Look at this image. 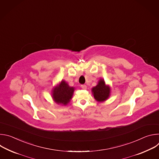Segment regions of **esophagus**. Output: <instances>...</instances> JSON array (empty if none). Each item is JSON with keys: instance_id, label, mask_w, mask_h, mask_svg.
Returning <instances> with one entry per match:
<instances>
[{"instance_id": "obj_1", "label": "esophagus", "mask_w": 159, "mask_h": 159, "mask_svg": "<svg viewBox=\"0 0 159 159\" xmlns=\"http://www.w3.org/2000/svg\"><path fill=\"white\" fill-rule=\"evenodd\" d=\"M81 87H82L83 89H87V85H81Z\"/></svg>"}]
</instances>
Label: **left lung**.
<instances>
[{"instance_id":"1","label":"left lung","mask_w":159,"mask_h":159,"mask_svg":"<svg viewBox=\"0 0 159 159\" xmlns=\"http://www.w3.org/2000/svg\"><path fill=\"white\" fill-rule=\"evenodd\" d=\"M111 89L109 85H107L103 79H100L98 85L92 89V93L94 99L99 102L107 100L110 96Z\"/></svg>"}]
</instances>
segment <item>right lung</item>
<instances>
[{
    "label": "right lung",
    "mask_w": 159,
    "mask_h": 159,
    "mask_svg": "<svg viewBox=\"0 0 159 159\" xmlns=\"http://www.w3.org/2000/svg\"><path fill=\"white\" fill-rule=\"evenodd\" d=\"M75 88L69 85L65 80L61 82L52 90V98L53 101L58 104L66 106L69 104L72 98Z\"/></svg>",
    "instance_id": "right-lung-1"
}]
</instances>
